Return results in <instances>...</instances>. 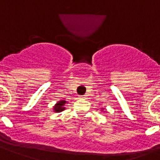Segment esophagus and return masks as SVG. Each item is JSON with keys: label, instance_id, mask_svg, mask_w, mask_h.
Here are the masks:
<instances>
[{"label": "esophagus", "instance_id": "34e87169", "mask_svg": "<svg viewBox=\"0 0 160 160\" xmlns=\"http://www.w3.org/2000/svg\"><path fill=\"white\" fill-rule=\"evenodd\" d=\"M86 96L87 95H81V96H80V98H86Z\"/></svg>", "mask_w": 160, "mask_h": 160}]
</instances>
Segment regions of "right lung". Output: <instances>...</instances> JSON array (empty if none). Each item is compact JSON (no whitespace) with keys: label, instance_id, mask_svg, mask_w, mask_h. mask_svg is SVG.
<instances>
[{"label":"right lung","instance_id":"add662e5","mask_svg":"<svg viewBox=\"0 0 160 160\" xmlns=\"http://www.w3.org/2000/svg\"><path fill=\"white\" fill-rule=\"evenodd\" d=\"M67 101L66 100H60L58 101L53 107V111L55 112H61L64 111L66 108L64 107L65 104L67 103Z\"/></svg>","mask_w":160,"mask_h":160}]
</instances>
